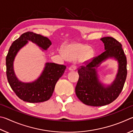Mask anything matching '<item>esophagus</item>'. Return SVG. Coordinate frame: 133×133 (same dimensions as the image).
<instances>
[{"label": "esophagus", "instance_id": "34e87169", "mask_svg": "<svg viewBox=\"0 0 133 133\" xmlns=\"http://www.w3.org/2000/svg\"><path fill=\"white\" fill-rule=\"evenodd\" d=\"M76 69V66H74V65H72L69 68V71H75Z\"/></svg>", "mask_w": 133, "mask_h": 133}]
</instances>
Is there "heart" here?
I'll use <instances>...</instances> for the list:
<instances>
[{"instance_id": "obj_1", "label": "heart", "mask_w": 133, "mask_h": 133, "mask_svg": "<svg viewBox=\"0 0 133 133\" xmlns=\"http://www.w3.org/2000/svg\"><path fill=\"white\" fill-rule=\"evenodd\" d=\"M64 55L69 59H78L79 62L85 64L94 57V51L87 45L74 43L69 44L64 50Z\"/></svg>"}]
</instances>
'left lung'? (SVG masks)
<instances>
[{
	"label": "left lung",
	"mask_w": 133,
	"mask_h": 133,
	"mask_svg": "<svg viewBox=\"0 0 133 133\" xmlns=\"http://www.w3.org/2000/svg\"><path fill=\"white\" fill-rule=\"evenodd\" d=\"M101 40L105 51L78 70L79 78L75 88L76 95L83 103L91 106L106 105L117 99L127 76V59L122 44L110 37H103ZM108 59L118 62V70L115 80L110 85H106L99 80L97 68Z\"/></svg>",
	"instance_id": "1"
}]
</instances>
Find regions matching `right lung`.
I'll return each mask as SVG.
<instances>
[{"label":"right lung","instance_id":"obj_1","mask_svg":"<svg viewBox=\"0 0 133 133\" xmlns=\"http://www.w3.org/2000/svg\"><path fill=\"white\" fill-rule=\"evenodd\" d=\"M29 41L36 44L43 51L47 50L52 44L47 37L33 32L28 31L21 35L11 44L6 56V75L11 89L20 99L29 103H39L50 99L56 83L64 74L66 67L64 65L46 62L37 79L30 82L20 81L14 71V61L18 51Z\"/></svg>","mask_w":133,"mask_h":133}]
</instances>
